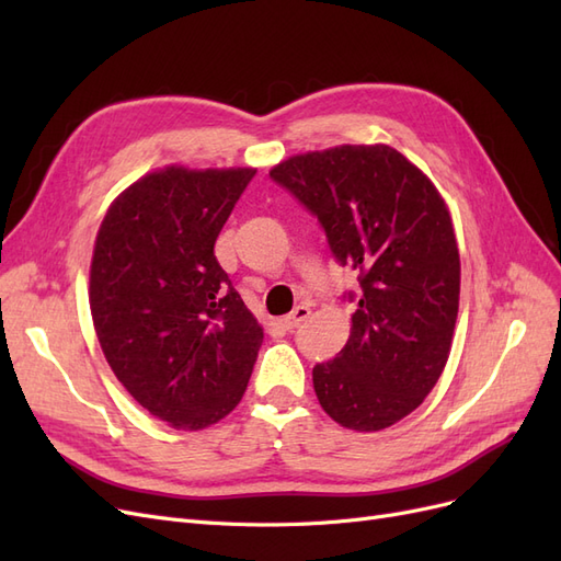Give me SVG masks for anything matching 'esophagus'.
<instances>
[{
    "label": "esophagus",
    "mask_w": 561,
    "mask_h": 561,
    "mask_svg": "<svg viewBox=\"0 0 561 561\" xmlns=\"http://www.w3.org/2000/svg\"><path fill=\"white\" fill-rule=\"evenodd\" d=\"M311 316V309L309 307H297L293 313H287L280 322H283V328L285 330H295V328H299L304 320H307Z\"/></svg>",
    "instance_id": "34e87169"
}]
</instances>
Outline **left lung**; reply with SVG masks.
Returning a JSON list of instances; mask_svg holds the SVG:
<instances>
[{"mask_svg": "<svg viewBox=\"0 0 561 561\" xmlns=\"http://www.w3.org/2000/svg\"><path fill=\"white\" fill-rule=\"evenodd\" d=\"M268 175L318 217L334 260L358 271L348 342L313 367L318 402L351 431L393 426L449 358L461 262L445 201L388 145L309 151Z\"/></svg>", "mask_w": 561, "mask_h": 561, "instance_id": "1", "label": "left lung"}]
</instances>
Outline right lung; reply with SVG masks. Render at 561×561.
Instances as JSON below:
<instances>
[{
  "label": "right lung",
  "instance_id": "add662e5",
  "mask_svg": "<svg viewBox=\"0 0 561 561\" xmlns=\"http://www.w3.org/2000/svg\"><path fill=\"white\" fill-rule=\"evenodd\" d=\"M252 168L149 173L118 196L91 262V313L128 393L173 428L201 431L241 402L264 332L215 257Z\"/></svg>",
  "mask_w": 561,
  "mask_h": 561
}]
</instances>
